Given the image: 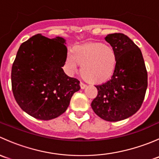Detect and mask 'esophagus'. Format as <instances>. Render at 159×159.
<instances>
[{
    "instance_id": "34e87169",
    "label": "esophagus",
    "mask_w": 159,
    "mask_h": 159,
    "mask_svg": "<svg viewBox=\"0 0 159 159\" xmlns=\"http://www.w3.org/2000/svg\"><path fill=\"white\" fill-rule=\"evenodd\" d=\"M80 86H81V89H84V88H85L86 86H87V84H84V82H82V81H81V83H80Z\"/></svg>"
}]
</instances>
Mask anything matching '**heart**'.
Wrapping results in <instances>:
<instances>
[{
	"instance_id": "b5f03b06",
	"label": "heart",
	"mask_w": 159,
	"mask_h": 159,
	"mask_svg": "<svg viewBox=\"0 0 159 159\" xmlns=\"http://www.w3.org/2000/svg\"><path fill=\"white\" fill-rule=\"evenodd\" d=\"M118 60L119 56L115 48L103 42L78 45L67 54L70 68L75 70L82 64L81 74L94 83L109 80L116 71Z\"/></svg>"
}]
</instances>
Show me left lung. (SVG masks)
<instances>
[{"label": "left lung", "mask_w": 159, "mask_h": 159, "mask_svg": "<svg viewBox=\"0 0 159 159\" xmlns=\"http://www.w3.org/2000/svg\"><path fill=\"white\" fill-rule=\"evenodd\" d=\"M105 41L119 56L115 73L107 82L95 86L98 95L91 102L94 113L108 121L129 118L139 110L145 98L148 75L140 48L125 34H108Z\"/></svg>", "instance_id": "1"}]
</instances>
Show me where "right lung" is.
I'll return each instance as SVG.
<instances>
[{"label":"right lung","instance_id":"right-lung-1","mask_svg":"<svg viewBox=\"0 0 159 159\" xmlns=\"http://www.w3.org/2000/svg\"><path fill=\"white\" fill-rule=\"evenodd\" d=\"M65 40L34 35L20 44L11 70L14 98L22 110L41 120H51L68 108L80 81L64 72Z\"/></svg>","mask_w":159,"mask_h":159}]
</instances>
